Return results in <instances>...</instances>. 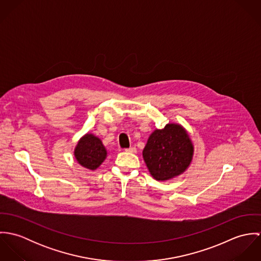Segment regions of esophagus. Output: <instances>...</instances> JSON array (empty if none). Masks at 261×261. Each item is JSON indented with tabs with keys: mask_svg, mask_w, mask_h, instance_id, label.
Returning <instances> with one entry per match:
<instances>
[{
	"mask_svg": "<svg viewBox=\"0 0 261 261\" xmlns=\"http://www.w3.org/2000/svg\"><path fill=\"white\" fill-rule=\"evenodd\" d=\"M125 151H127V152H133V153H135V152H137V148H136V147H132V148H128V149H125Z\"/></svg>",
	"mask_w": 261,
	"mask_h": 261,
	"instance_id": "obj_1",
	"label": "esophagus"
}]
</instances>
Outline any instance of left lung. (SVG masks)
<instances>
[{
	"instance_id": "obj_1",
	"label": "left lung",
	"mask_w": 261,
	"mask_h": 261,
	"mask_svg": "<svg viewBox=\"0 0 261 261\" xmlns=\"http://www.w3.org/2000/svg\"><path fill=\"white\" fill-rule=\"evenodd\" d=\"M194 147L186 129L177 123H168L149 136L143 150L150 175L166 181L183 174L193 159Z\"/></svg>"
}]
</instances>
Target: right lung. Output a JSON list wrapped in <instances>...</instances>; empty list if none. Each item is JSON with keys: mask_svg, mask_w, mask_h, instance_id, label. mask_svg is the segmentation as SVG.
I'll list each match as a JSON object with an SVG mask.
<instances>
[{"mask_svg": "<svg viewBox=\"0 0 261 261\" xmlns=\"http://www.w3.org/2000/svg\"><path fill=\"white\" fill-rule=\"evenodd\" d=\"M107 149L100 139L92 134H86L76 145L74 155L78 164L88 170H96L107 158Z\"/></svg>", "mask_w": 261, "mask_h": 261, "instance_id": "obj_1", "label": "right lung"}]
</instances>
